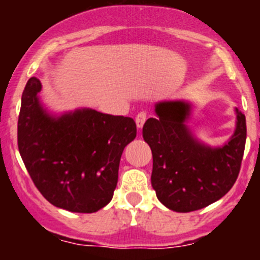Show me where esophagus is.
<instances>
[{
    "label": "esophagus",
    "mask_w": 260,
    "mask_h": 260,
    "mask_svg": "<svg viewBox=\"0 0 260 260\" xmlns=\"http://www.w3.org/2000/svg\"><path fill=\"white\" fill-rule=\"evenodd\" d=\"M147 119V114L145 113V112H141V113L137 114V117H136V124H137V128L138 129H142L143 124H145Z\"/></svg>",
    "instance_id": "1"
}]
</instances>
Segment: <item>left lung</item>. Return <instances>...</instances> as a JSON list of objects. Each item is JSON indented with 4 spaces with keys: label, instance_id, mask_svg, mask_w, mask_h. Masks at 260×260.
<instances>
[{
    "label": "left lung",
    "instance_id": "8db88e82",
    "mask_svg": "<svg viewBox=\"0 0 260 260\" xmlns=\"http://www.w3.org/2000/svg\"><path fill=\"white\" fill-rule=\"evenodd\" d=\"M156 118L143 125V140L153 157L151 182L157 199L170 210L190 212L221 199L238 179L246 141L245 115L238 108L232 137L222 146L201 142L188 125L192 104L162 101Z\"/></svg>",
    "mask_w": 260,
    "mask_h": 260
}]
</instances>
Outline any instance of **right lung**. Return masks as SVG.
I'll use <instances>...</instances> for the list:
<instances>
[{"instance_id": "right-lung-1", "label": "right lung", "mask_w": 260, "mask_h": 260, "mask_svg": "<svg viewBox=\"0 0 260 260\" xmlns=\"http://www.w3.org/2000/svg\"><path fill=\"white\" fill-rule=\"evenodd\" d=\"M41 83L30 78L21 98L17 143L41 195L72 212H95L113 198L123 149L137 135L129 117L79 108L55 114L41 103Z\"/></svg>"}]
</instances>
